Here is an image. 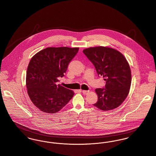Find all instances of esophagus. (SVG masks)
<instances>
[{"mask_svg":"<svg viewBox=\"0 0 156 156\" xmlns=\"http://www.w3.org/2000/svg\"><path fill=\"white\" fill-rule=\"evenodd\" d=\"M82 92H83V94H88L89 93V90H82Z\"/></svg>","mask_w":156,"mask_h":156,"instance_id":"esophagus-1","label":"esophagus"}]
</instances>
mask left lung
<instances>
[{
  "instance_id": "left-lung-1",
  "label": "left lung",
  "mask_w": 156,
  "mask_h": 156,
  "mask_svg": "<svg viewBox=\"0 0 156 156\" xmlns=\"http://www.w3.org/2000/svg\"><path fill=\"white\" fill-rule=\"evenodd\" d=\"M83 53L106 83L105 88L95 90L98 98L94 106L103 111L118 107L129 94L131 83L130 67L124 56L115 49L104 46L87 48Z\"/></svg>"
}]
</instances>
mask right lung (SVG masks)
I'll list each match as a JSON object with an SVG mask.
<instances>
[{
    "instance_id": "obj_1",
    "label": "right lung",
    "mask_w": 156,
    "mask_h": 156,
    "mask_svg": "<svg viewBox=\"0 0 156 156\" xmlns=\"http://www.w3.org/2000/svg\"><path fill=\"white\" fill-rule=\"evenodd\" d=\"M78 50V48L49 47L32 57L27 69L26 84L32 103L41 111L55 113L72 98L73 91L56 83L58 77L64 76Z\"/></svg>"
}]
</instances>
